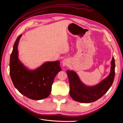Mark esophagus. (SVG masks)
<instances>
[{"label":"esophagus","mask_w":123,"mask_h":123,"mask_svg":"<svg viewBox=\"0 0 123 123\" xmlns=\"http://www.w3.org/2000/svg\"><path fill=\"white\" fill-rule=\"evenodd\" d=\"M68 61L67 59H64L62 60V64L63 66H66L68 64Z\"/></svg>","instance_id":"1"}]
</instances>
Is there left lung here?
<instances>
[{
    "label": "left lung",
    "mask_w": 123,
    "mask_h": 123,
    "mask_svg": "<svg viewBox=\"0 0 123 123\" xmlns=\"http://www.w3.org/2000/svg\"><path fill=\"white\" fill-rule=\"evenodd\" d=\"M115 62L113 56L111 62L110 74L105 79L94 86L85 85L80 80L79 76L73 70L67 71L70 90L69 94L75 101L89 103L96 101L101 98L112 86L115 75Z\"/></svg>",
    "instance_id": "left-lung-1"
}]
</instances>
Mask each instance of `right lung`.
<instances>
[{
  "label": "right lung",
  "instance_id": "1",
  "mask_svg": "<svg viewBox=\"0 0 123 123\" xmlns=\"http://www.w3.org/2000/svg\"><path fill=\"white\" fill-rule=\"evenodd\" d=\"M22 34L15 40L11 54L10 74L15 88L21 94L33 100L48 97L57 74L61 70L60 61H48L34 70H30L18 58V46Z\"/></svg>",
  "mask_w": 123,
  "mask_h": 123
}]
</instances>
